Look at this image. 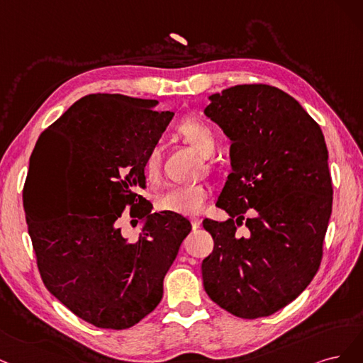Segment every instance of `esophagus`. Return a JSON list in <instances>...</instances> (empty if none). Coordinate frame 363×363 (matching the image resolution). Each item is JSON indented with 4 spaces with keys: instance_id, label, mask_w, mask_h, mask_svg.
I'll return each instance as SVG.
<instances>
[{
    "instance_id": "obj_1",
    "label": "esophagus",
    "mask_w": 363,
    "mask_h": 363,
    "mask_svg": "<svg viewBox=\"0 0 363 363\" xmlns=\"http://www.w3.org/2000/svg\"><path fill=\"white\" fill-rule=\"evenodd\" d=\"M190 221H191V226H193V229H197L199 226H201V223H202V220L199 218V217H191V218H190Z\"/></svg>"
}]
</instances>
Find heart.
<instances>
[{
  "label": "heart",
  "mask_w": 363,
  "mask_h": 363,
  "mask_svg": "<svg viewBox=\"0 0 363 363\" xmlns=\"http://www.w3.org/2000/svg\"><path fill=\"white\" fill-rule=\"evenodd\" d=\"M174 135L189 145L199 157L209 158L217 147L214 131L206 123L197 119H185L174 126ZM209 164L203 170L209 172ZM143 177L149 185H158L161 179V152L152 147L143 161ZM208 197V190L202 184L172 185L157 196L155 206L158 211L191 216L201 211Z\"/></svg>",
  "instance_id": "b5f03b06"
}]
</instances>
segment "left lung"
<instances>
[{
  "mask_svg": "<svg viewBox=\"0 0 363 363\" xmlns=\"http://www.w3.org/2000/svg\"><path fill=\"white\" fill-rule=\"evenodd\" d=\"M209 101L205 114L230 140L232 172L216 203L230 218L203 220L214 240L203 286L235 317H268L320 268L333 201L329 152L320 125L277 87L233 86ZM250 207V230L240 238L236 226Z\"/></svg>",
  "mask_w": 363,
  "mask_h": 363,
  "instance_id": "8db88e82",
  "label": "left lung"
}]
</instances>
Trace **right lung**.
<instances>
[{"label":"right lung","mask_w":363,"mask_h":363,"mask_svg":"<svg viewBox=\"0 0 363 363\" xmlns=\"http://www.w3.org/2000/svg\"><path fill=\"white\" fill-rule=\"evenodd\" d=\"M157 104L87 95L46 128L30 158L24 209L40 277L69 311L101 329H128L158 306L191 230L179 214L150 213L135 191L145 189L147 152L174 114L155 111ZM125 208L144 220L137 242L118 228Z\"/></svg>","instance_id":"1"}]
</instances>
